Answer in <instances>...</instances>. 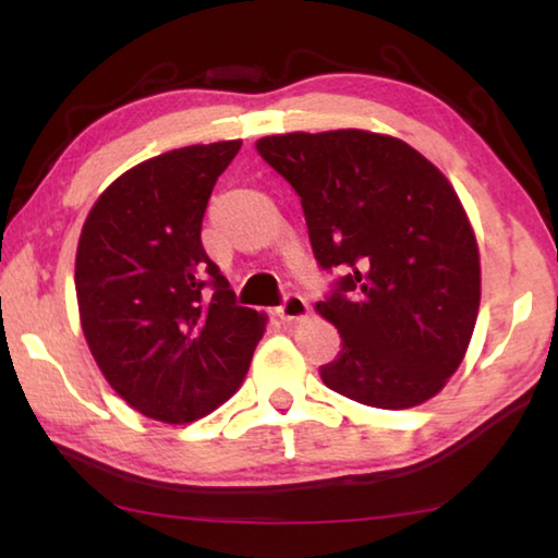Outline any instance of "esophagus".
Instances as JSON below:
<instances>
[{
  "label": "esophagus",
  "mask_w": 558,
  "mask_h": 558,
  "mask_svg": "<svg viewBox=\"0 0 558 558\" xmlns=\"http://www.w3.org/2000/svg\"><path fill=\"white\" fill-rule=\"evenodd\" d=\"M276 315L282 319V323H292V319H302L307 315V302L305 298L295 295V292H288L286 298H282L280 305L276 307Z\"/></svg>",
  "instance_id": "obj_1"
}]
</instances>
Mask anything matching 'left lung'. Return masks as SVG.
Here are the masks:
<instances>
[{
	"instance_id": "1",
	"label": "left lung",
	"mask_w": 558,
	"mask_h": 558,
	"mask_svg": "<svg viewBox=\"0 0 558 558\" xmlns=\"http://www.w3.org/2000/svg\"><path fill=\"white\" fill-rule=\"evenodd\" d=\"M256 149L300 196L317 266L339 270L317 302L342 337L323 381L374 409L428 401L465 356L480 307L477 243L456 189L376 132H290Z\"/></svg>"
}]
</instances>
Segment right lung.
<instances>
[{
    "label": "right lung",
    "mask_w": 558,
    "mask_h": 558,
    "mask_svg": "<svg viewBox=\"0 0 558 558\" xmlns=\"http://www.w3.org/2000/svg\"><path fill=\"white\" fill-rule=\"evenodd\" d=\"M239 149L226 140L147 159L83 223V335L112 389L155 421L189 423L231 399L266 329L202 245L206 204Z\"/></svg>",
    "instance_id": "add662e5"
}]
</instances>
